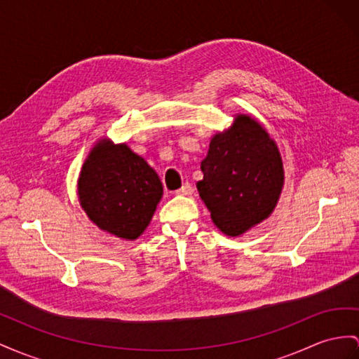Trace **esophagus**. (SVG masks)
Segmentation results:
<instances>
[{
    "mask_svg": "<svg viewBox=\"0 0 359 359\" xmlns=\"http://www.w3.org/2000/svg\"><path fill=\"white\" fill-rule=\"evenodd\" d=\"M192 191H194V189H192L191 183H185V185H183L180 189L176 191V194H177V196H191Z\"/></svg>",
    "mask_w": 359,
    "mask_h": 359,
    "instance_id": "34e87169",
    "label": "esophagus"
}]
</instances>
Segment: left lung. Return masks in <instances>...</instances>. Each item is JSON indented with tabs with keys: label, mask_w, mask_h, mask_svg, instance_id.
<instances>
[{
	"label": "left lung",
	"mask_w": 359,
	"mask_h": 359,
	"mask_svg": "<svg viewBox=\"0 0 359 359\" xmlns=\"http://www.w3.org/2000/svg\"><path fill=\"white\" fill-rule=\"evenodd\" d=\"M200 168V198L227 236L243 235L267 219L285 183L278 144L247 114H236L231 127L212 136Z\"/></svg>",
	"instance_id": "8db88e82"
}]
</instances>
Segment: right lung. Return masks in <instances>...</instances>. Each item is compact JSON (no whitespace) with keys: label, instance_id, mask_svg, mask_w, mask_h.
Wrapping results in <instances>:
<instances>
[{"label":"right lung","instance_id":"1","mask_svg":"<svg viewBox=\"0 0 359 359\" xmlns=\"http://www.w3.org/2000/svg\"><path fill=\"white\" fill-rule=\"evenodd\" d=\"M163 194L161 179L126 142L101 137L81 165L77 196L101 231L135 241L150 224Z\"/></svg>","mask_w":359,"mask_h":359}]
</instances>
